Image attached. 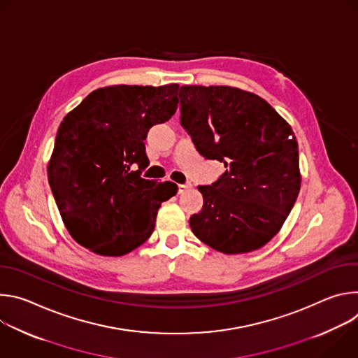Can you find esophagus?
<instances>
[{
  "label": "esophagus",
  "instance_id": "esophagus-1",
  "mask_svg": "<svg viewBox=\"0 0 358 358\" xmlns=\"http://www.w3.org/2000/svg\"><path fill=\"white\" fill-rule=\"evenodd\" d=\"M191 188H192V184H191V182L180 184V185H178V192H180V194H184V192H187V191L191 189Z\"/></svg>",
  "mask_w": 358,
  "mask_h": 358
}]
</instances>
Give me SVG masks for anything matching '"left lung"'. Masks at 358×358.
Masks as SVG:
<instances>
[{"label": "left lung", "instance_id": "obj_1", "mask_svg": "<svg viewBox=\"0 0 358 358\" xmlns=\"http://www.w3.org/2000/svg\"><path fill=\"white\" fill-rule=\"evenodd\" d=\"M181 126L199 155L224 163L203 206L189 218L213 249L246 253L282 228L300 191L299 148L289 123L258 94L231 86H181Z\"/></svg>", "mask_w": 358, "mask_h": 358}]
</instances>
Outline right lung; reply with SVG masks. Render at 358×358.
I'll use <instances>...</instances> for the list:
<instances>
[{
  "instance_id": "add662e5",
  "label": "right lung",
  "mask_w": 358,
  "mask_h": 358,
  "mask_svg": "<svg viewBox=\"0 0 358 358\" xmlns=\"http://www.w3.org/2000/svg\"><path fill=\"white\" fill-rule=\"evenodd\" d=\"M178 87H100L64 117L48 180L66 229L89 250L122 257L138 248L155 231L152 214L177 194L174 182H160L155 190L156 181L140 174L148 164L147 133L176 113ZM133 164L137 172L129 170Z\"/></svg>"
}]
</instances>
